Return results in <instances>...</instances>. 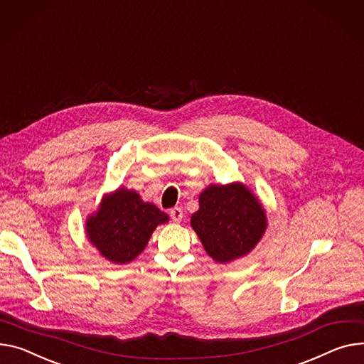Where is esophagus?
Here are the masks:
<instances>
[{"mask_svg":"<svg viewBox=\"0 0 364 364\" xmlns=\"http://www.w3.org/2000/svg\"><path fill=\"white\" fill-rule=\"evenodd\" d=\"M169 216H171V220L174 223H181L183 218H184V213H183V209L181 208H173L171 210H169Z\"/></svg>","mask_w":364,"mask_h":364,"instance_id":"obj_1","label":"esophagus"}]
</instances>
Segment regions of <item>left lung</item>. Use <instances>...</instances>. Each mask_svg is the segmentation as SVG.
<instances>
[{"label": "left lung", "mask_w": 364, "mask_h": 364, "mask_svg": "<svg viewBox=\"0 0 364 364\" xmlns=\"http://www.w3.org/2000/svg\"><path fill=\"white\" fill-rule=\"evenodd\" d=\"M190 225L206 253L227 264L247 256L264 235L268 218L260 199L243 183L209 184L199 195Z\"/></svg>", "instance_id": "8db88e82"}]
</instances>
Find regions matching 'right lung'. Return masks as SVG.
<instances>
[{
  "label": "right lung",
  "instance_id": "right-lung-1",
  "mask_svg": "<svg viewBox=\"0 0 364 364\" xmlns=\"http://www.w3.org/2000/svg\"><path fill=\"white\" fill-rule=\"evenodd\" d=\"M168 221L165 212L154 203L143 202L136 190L119 186L104 195L98 209L87 215L85 232L102 257L115 264H126L148 246L156 227Z\"/></svg>",
  "mask_w": 364,
  "mask_h": 364
}]
</instances>
